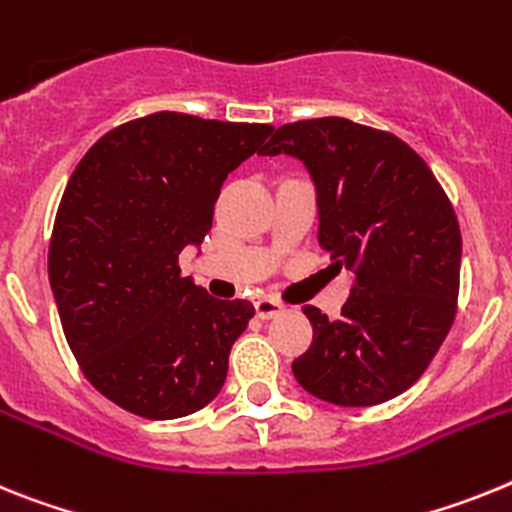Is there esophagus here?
Returning <instances> with one entry per match:
<instances>
[{
	"label": "esophagus",
	"mask_w": 512,
	"mask_h": 512,
	"mask_svg": "<svg viewBox=\"0 0 512 512\" xmlns=\"http://www.w3.org/2000/svg\"><path fill=\"white\" fill-rule=\"evenodd\" d=\"M255 311L260 319H275L278 314H283L281 301L270 299V296H262V299L255 301Z\"/></svg>",
	"instance_id": "obj_1"
}]
</instances>
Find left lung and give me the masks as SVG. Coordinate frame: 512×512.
Returning a JSON list of instances; mask_svg holds the SVG:
<instances>
[{
  "label": "left lung",
  "mask_w": 512,
  "mask_h": 512,
  "mask_svg": "<svg viewBox=\"0 0 512 512\" xmlns=\"http://www.w3.org/2000/svg\"><path fill=\"white\" fill-rule=\"evenodd\" d=\"M260 154L304 162L319 244L330 268L355 275L340 319L304 306L314 340L293 376L340 407L394 399L425 373L456 317L461 231L448 195L402 139L348 118L288 123Z\"/></svg>",
  "instance_id": "1"
}]
</instances>
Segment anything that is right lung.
I'll return each instance as SVG.
<instances>
[{
    "label": "right lung",
    "mask_w": 512,
    "mask_h": 512,
    "mask_svg": "<svg viewBox=\"0 0 512 512\" xmlns=\"http://www.w3.org/2000/svg\"><path fill=\"white\" fill-rule=\"evenodd\" d=\"M270 133L164 110L105 133L71 172L48 278L82 373L123 410L175 420L224 386L255 306L208 296L177 257L201 247L226 175Z\"/></svg>",
    "instance_id": "right-lung-1"
}]
</instances>
